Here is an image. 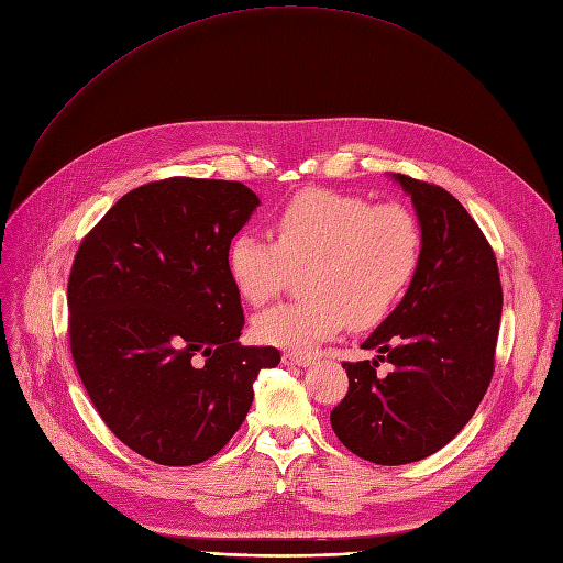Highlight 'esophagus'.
Masks as SVG:
<instances>
[{"label": "esophagus", "instance_id": "obj_1", "mask_svg": "<svg viewBox=\"0 0 563 563\" xmlns=\"http://www.w3.org/2000/svg\"><path fill=\"white\" fill-rule=\"evenodd\" d=\"M285 365H299V368H306V365L312 363L310 354H299V352H285L283 354Z\"/></svg>", "mask_w": 563, "mask_h": 563}]
</instances>
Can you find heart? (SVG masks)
<instances>
[{"label": "heart", "instance_id": "1", "mask_svg": "<svg viewBox=\"0 0 563 563\" xmlns=\"http://www.w3.org/2000/svg\"><path fill=\"white\" fill-rule=\"evenodd\" d=\"M272 236L241 232L228 249V272L239 297L264 306L289 274H301L306 297L278 303L253 320L260 342L312 350L347 322L379 324L402 297L421 260V228L398 205H371L361 195L312 188L295 195L272 218Z\"/></svg>", "mask_w": 563, "mask_h": 563}]
</instances>
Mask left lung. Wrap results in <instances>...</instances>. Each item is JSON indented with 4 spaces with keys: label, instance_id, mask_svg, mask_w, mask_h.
I'll list each match as a JSON object with an SVG mask.
<instances>
[{
    "label": "left lung",
    "instance_id": "8db88e82",
    "mask_svg": "<svg viewBox=\"0 0 563 563\" xmlns=\"http://www.w3.org/2000/svg\"><path fill=\"white\" fill-rule=\"evenodd\" d=\"M421 223V260L405 299L363 342L375 361H345L350 388L331 411L335 437L375 464H407L467 426L495 373L501 322L497 257L449 190L407 175ZM395 371L376 375L378 361Z\"/></svg>",
    "mask_w": 563,
    "mask_h": 563
}]
</instances>
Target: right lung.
Returning a JSON list of instances; mask_svg holds the SVG:
<instances>
[{
	"instance_id": "obj_1",
	"label": "right lung",
	"mask_w": 563,
	"mask_h": 563,
	"mask_svg": "<svg viewBox=\"0 0 563 563\" xmlns=\"http://www.w3.org/2000/svg\"><path fill=\"white\" fill-rule=\"evenodd\" d=\"M260 205L239 181L169 177L126 192L82 239L68 342L112 434L165 467L221 451L276 347H246L228 249Z\"/></svg>"
}]
</instances>
